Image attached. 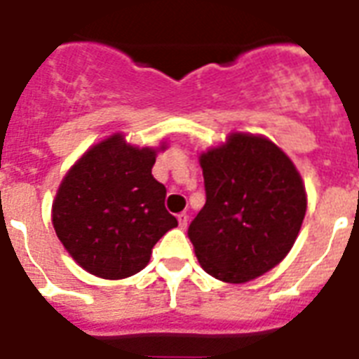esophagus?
I'll use <instances>...</instances> for the list:
<instances>
[{
	"label": "esophagus",
	"instance_id": "34e87169",
	"mask_svg": "<svg viewBox=\"0 0 359 359\" xmlns=\"http://www.w3.org/2000/svg\"><path fill=\"white\" fill-rule=\"evenodd\" d=\"M177 219H179L180 229H186V227H188V214L180 212L179 216H177Z\"/></svg>",
	"mask_w": 359,
	"mask_h": 359
}]
</instances>
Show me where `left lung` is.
<instances>
[{"label":"left lung","mask_w":359,"mask_h":359,"mask_svg":"<svg viewBox=\"0 0 359 359\" xmlns=\"http://www.w3.org/2000/svg\"><path fill=\"white\" fill-rule=\"evenodd\" d=\"M207 203L188 227L199 264L225 283L259 278L289 253L306 216L300 173L262 135L231 134L203 152Z\"/></svg>","instance_id":"obj_1"}]
</instances>
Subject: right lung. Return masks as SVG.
Instances as JSON below:
<instances>
[{
  "label": "right lung",
  "mask_w": 359,
  "mask_h": 359,
  "mask_svg": "<svg viewBox=\"0 0 359 359\" xmlns=\"http://www.w3.org/2000/svg\"><path fill=\"white\" fill-rule=\"evenodd\" d=\"M154 162V149L132 147L115 134L65 175L52 207L53 229L93 276H134L147 266L158 240L177 227L163 205L165 186L151 173Z\"/></svg>",
  "instance_id": "1"
}]
</instances>
